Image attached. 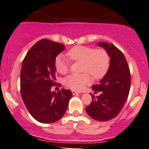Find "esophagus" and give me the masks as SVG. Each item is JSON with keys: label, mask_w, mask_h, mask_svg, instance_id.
<instances>
[{"label": "esophagus", "mask_w": 149, "mask_h": 149, "mask_svg": "<svg viewBox=\"0 0 149 149\" xmlns=\"http://www.w3.org/2000/svg\"><path fill=\"white\" fill-rule=\"evenodd\" d=\"M72 93H73V95H78L80 93H79V92L77 91H72Z\"/></svg>", "instance_id": "34e87169"}]
</instances>
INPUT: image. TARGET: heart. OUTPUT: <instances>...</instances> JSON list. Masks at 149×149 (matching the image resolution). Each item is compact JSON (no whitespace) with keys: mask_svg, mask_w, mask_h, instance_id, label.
Returning a JSON list of instances; mask_svg holds the SVG:
<instances>
[{"mask_svg":"<svg viewBox=\"0 0 149 149\" xmlns=\"http://www.w3.org/2000/svg\"><path fill=\"white\" fill-rule=\"evenodd\" d=\"M72 61L82 62L83 72H89L95 79L103 78L107 73L110 65V57L104 49H96L91 47L76 46L67 53ZM56 70L61 74L68 70V64L63 55L56 56L55 59ZM91 82V76L87 73L71 74L64 79V84L71 89L81 91Z\"/></svg>","mask_w":149,"mask_h":149,"instance_id":"b5f03b06","label":"heart"}]
</instances>
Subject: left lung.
<instances>
[{
	"mask_svg": "<svg viewBox=\"0 0 149 149\" xmlns=\"http://www.w3.org/2000/svg\"><path fill=\"white\" fill-rule=\"evenodd\" d=\"M106 50L110 56V65L107 73L92 89L102 91L92 96V101L86 108L88 115L98 121H106L115 118L123 109L131 86V74L124 55L113 44L99 42L97 44Z\"/></svg>",
	"mask_w": 149,
	"mask_h": 149,
	"instance_id": "obj_1",
	"label": "left lung"
}]
</instances>
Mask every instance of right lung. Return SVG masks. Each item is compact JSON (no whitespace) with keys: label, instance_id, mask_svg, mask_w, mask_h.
I'll use <instances>...</instances> for the list:
<instances>
[{"label":"right lung","instance_id":"obj_1","mask_svg":"<svg viewBox=\"0 0 149 149\" xmlns=\"http://www.w3.org/2000/svg\"><path fill=\"white\" fill-rule=\"evenodd\" d=\"M65 46L42 39L28 51L22 63L21 94L31 115L38 122L51 123L65 114L72 97L70 90L51 91L56 85L55 59Z\"/></svg>","mask_w":149,"mask_h":149}]
</instances>
